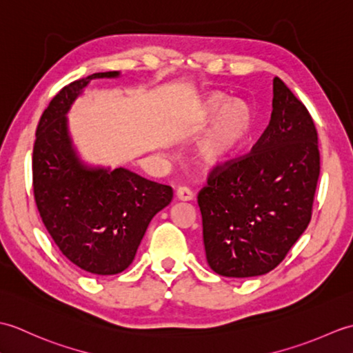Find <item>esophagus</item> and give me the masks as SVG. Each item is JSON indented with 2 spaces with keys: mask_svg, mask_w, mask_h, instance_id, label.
I'll return each mask as SVG.
<instances>
[{
  "mask_svg": "<svg viewBox=\"0 0 353 353\" xmlns=\"http://www.w3.org/2000/svg\"><path fill=\"white\" fill-rule=\"evenodd\" d=\"M176 197L177 200H182V201H191L194 199V194L190 188H186V186H181L176 192Z\"/></svg>",
  "mask_w": 353,
  "mask_h": 353,
  "instance_id": "esophagus-1",
  "label": "esophagus"
}]
</instances>
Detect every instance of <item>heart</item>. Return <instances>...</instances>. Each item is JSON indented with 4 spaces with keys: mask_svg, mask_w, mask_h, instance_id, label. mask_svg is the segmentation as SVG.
I'll use <instances>...</instances> for the list:
<instances>
[{
    "mask_svg": "<svg viewBox=\"0 0 353 353\" xmlns=\"http://www.w3.org/2000/svg\"><path fill=\"white\" fill-rule=\"evenodd\" d=\"M226 101L220 94L209 95L201 101L197 114L203 121L216 117L196 147L199 161L208 167L228 162L252 127L250 108L244 101Z\"/></svg>",
    "mask_w": 353,
    "mask_h": 353,
    "instance_id": "b5f03b06",
    "label": "heart"
}]
</instances>
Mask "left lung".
Here are the masks:
<instances>
[{
    "label": "left lung",
    "mask_w": 353,
    "mask_h": 353,
    "mask_svg": "<svg viewBox=\"0 0 353 353\" xmlns=\"http://www.w3.org/2000/svg\"><path fill=\"white\" fill-rule=\"evenodd\" d=\"M317 139L308 109L274 77L267 129L249 154L216 165L199 192L206 259L215 273L261 276L287 256L311 221Z\"/></svg>",
    "instance_id": "left-lung-1"
}]
</instances>
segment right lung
I'll return each instance as SVG.
<instances>
[{
    "instance_id": "obj_1",
    "label": "right lung",
    "mask_w": 353,
    "mask_h": 353,
    "mask_svg": "<svg viewBox=\"0 0 353 353\" xmlns=\"http://www.w3.org/2000/svg\"><path fill=\"white\" fill-rule=\"evenodd\" d=\"M72 81L43 110L33 147L37 211L66 259L88 273L109 276L132 264L153 216L170 205L172 190L125 168L89 167L80 161L68 130L72 103L95 79Z\"/></svg>"
}]
</instances>
